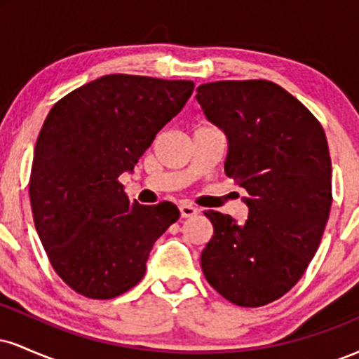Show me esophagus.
<instances>
[{
  "instance_id": "esophagus-1",
  "label": "esophagus",
  "mask_w": 359,
  "mask_h": 359,
  "mask_svg": "<svg viewBox=\"0 0 359 359\" xmlns=\"http://www.w3.org/2000/svg\"><path fill=\"white\" fill-rule=\"evenodd\" d=\"M179 211H180V216H182V217H192V216H196L197 212H199V211H197V208H194L192 204H185V203L179 205Z\"/></svg>"
}]
</instances>
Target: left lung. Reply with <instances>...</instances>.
Wrapping results in <instances>:
<instances>
[{
  "label": "left lung",
  "mask_w": 359,
  "mask_h": 359,
  "mask_svg": "<svg viewBox=\"0 0 359 359\" xmlns=\"http://www.w3.org/2000/svg\"><path fill=\"white\" fill-rule=\"evenodd\" d=\"M196 100L229 142L224 172L248 196V219L204 212L214 233L201 255L214 290L240 307L285 295L314 258L332 205L331 156L314 114L270 81H217Z\"/></svg>",
  "instance_id": "1"
}]
</instances>
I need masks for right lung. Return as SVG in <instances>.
Returning a JSON list of instances; mask_svg holds the SVG:
<instances>
[{"instance_id":"obj_1","label":"right lung","mask_w":359,"mask_h":359,"mask_svg":"<svg viewBox=\"0 0 359 359\" xmlns=\"http://www.w3.org/2000/svg\"><path fill=\"white\" fill-rule=\"evenodd\" d=\"M192 81L109 74L52 106L34 151L32 212L52 269L77 294L108 300L143 278L172 203H131L118 177L184 108Z\"/></svg>"}]
</instances>
